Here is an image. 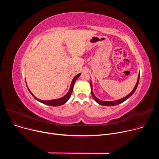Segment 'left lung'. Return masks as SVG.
<instances>
[{"label": "left lung", "mask_w": 159, "mask_h": 159, "mask_svg": "<svg viewBox=\"0 0 159 159\" xmlns=\"http://www.w3.org/2000/svg\"><path fill=\"white\" fill-rule=\"evenodd\" d=\"M139 80H140V74L139 75V77H138V80L137 82V84H136V85L134 87V88L133 89V90H132V91L131 92V93H129L127 96L125 97L124 98H122L121 99H119V100H117V101H101L99 99H98L94 94L93 92V90H92V83L91 82H90V87H91V94H92V96L93 97V98L94 99V100L99 104L101 105H102V106H115V105H118L120 103H122L123 102L125 101L126 99H128L131 96L133 95V94L134 93V91L136 90V89H137V87H138V85H139Z\"/></svg>", "instance_id": "obj_1"}]
</instances>
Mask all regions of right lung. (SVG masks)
<instances>
[{"label":"right lung","instance_id":"obj_1","mask_svg":"<svg viewBox=\"0 0 159 159\" xmlns=\"http://www.w3.org/2000/svg\"><path fill=\"white\" fill-rule=\"evenodd\" d=\"M80 75V74H79L78 75H77L73 79L72 82V84H71V85H70V89L69 90V93H68L64 97L60 98V99H53V100H50V101H43V100H40V99H38V98H36L31 93L30 90H29L30 93H31V94L34 97V98L35 99H36L37 101H38L39 102H41L44 104H47V105H48V106H61V105H63V104H65L68 100L69 99V98H70V96L72 93V91H73V88H74V84H75V82L76 81V80L77 79V78ZM27 85V84H26Z\"/></svg>","mask_w":159,"mask_h":159}]
</instances>
